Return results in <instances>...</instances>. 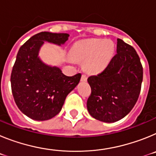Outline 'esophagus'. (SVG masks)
<instances>
[{"mask_svg": "<svg viewBox=\"0 0 156 156\" xmlns=\"http://www.w3.org/2000/svg\"><path fill=\"white\" fill-rule=\"evenodd\" d=\"M87 76L82 75V76H81V81H87Z\"/></svg>", "mask_w": 156, "mask_h": 156, "instance_id": "34e87169", "label": "esophagus"}]
</instances>
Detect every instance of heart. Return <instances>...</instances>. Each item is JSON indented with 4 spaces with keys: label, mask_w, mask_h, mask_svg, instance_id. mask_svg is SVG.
Segmentation results:
<instances>
[{
    "label": "heart",
    "mask_w": 156,
    "mask_h": 156,
    "mask_svg": "<svg viewBox=\"0 0 156 156\" xmlns=\"http://www.w3.org/2000/svg\"><path fill=\"white\" fill-rule=\"evenodd\" d=\"M113 51V44L110 41L91 39L76 43L70 50V55L75 60H85L86 70L98 73L108 65Z\"/></svg>",
    "instance_id": "1"
}]
</instances>
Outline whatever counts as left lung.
<instances>
[{"instance_id": "1", "label": "left lung", "mask_w": 156, "mask_h": 156, "mask_svg": "<svg viewBox=\"0 0 156 156\" xmlns=\"http://www.w3.org/2000/svg\"><path fill=\"white\" fill-rule=\"evenodd\" d=\"M143 67L134 48L117 39L116 54L101 73L87 79L91 94L87 102L90 115L105 122L126 116L138 99Z\"/></svg>"}]
</instances>
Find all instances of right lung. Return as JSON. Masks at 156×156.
<instances>
[{
  "instance_id": "obj_1",
  "label": "right lung",
  "mask_w": 156,
  "mask_h": 156,
  "mask_svg": "<svg viewBox=\"0 0 156 156\" xmlns=\"http://www.w3.org/2000/svg\"><path fill=\"white\" fill-rule=\"evenodd\" d=\"M68 34L41 32L19 48L11 74L14 100L20 111L34 120H48L60 112L66 96L79 83L81 74L67 76L38 57L44 41L61 45Z\"/></svg>"
}]
</instances>
